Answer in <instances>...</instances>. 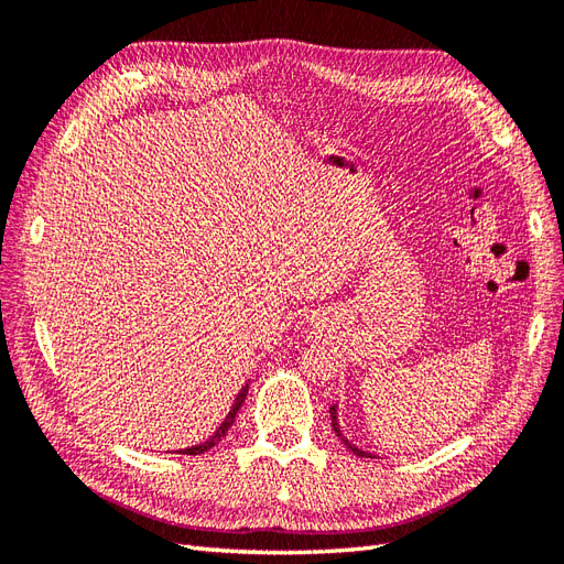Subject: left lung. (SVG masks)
<instances>
[{"label": "left lung", "instance_id": "left-lung-1", "mask_svg": "<svg viewBox=\"0 0 564 564\" xmlns=\"http://www.w3.org/2000/svg\"><path fill=\"white\" fill-rule=\"evenodd\" d=\"M329 414H332V429H334V433L340 437V442H344V445H346L352 454H357V456H369V458H371V454H369V452L357 449L355 445H350V440H346V437H344V433H340V429H338V416H336V414H338V412H336V404H334V406H329Z\"/></svg>", "mask_w": 564, "mask_h": 564}]
</instances>
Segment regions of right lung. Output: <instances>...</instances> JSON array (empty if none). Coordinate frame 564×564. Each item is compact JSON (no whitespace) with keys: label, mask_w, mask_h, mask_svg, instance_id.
<instances>
[{"label":"right lung","mask_w":564,"mask_h":564,"mask_svg":"<svg viewBox=\"0 0 564 564\" xmlns=\"http://www.w3.org/2000/svg\"><path fill=\"white\" fill-rule=\"evenodd\" d=\"M247 392H249V383L240 390V392H237V398H235V404H232V409H230V412H228V416H226V421L224 423H220L218 425V429H216V433L207 440V442H202V445H197V447H187V449H178V454H191V456H197V454H204V452H209L212 447H216L218 445V442L220 440H224L226 437V433H228V429H230V425L235 423V416H237V412H240V406L245 404V398H247Z\"/></svg>","instance_id":"add662e5"}]
</instances>
